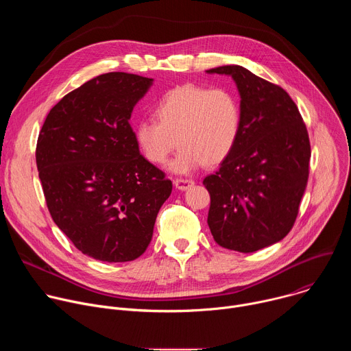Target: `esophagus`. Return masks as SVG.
I'll return each instance as SVG.
<instances>
[{
	"instance_id": "1",
	"label": "esophagus",
	"mask_w": 351,
	"mask_h": 351,
	"mask_svg": "<svg viewBox=\"0 0 351 351\" xmlns=\"http://www.w3.org/2000/svg\"><path fill=\"white\" fill-rule=\"evenodd\" d=\"M173 184H175L176 189H179V190L183 191V190L190 189V187L194 184V182H193L191 179H175Z\"/></svg>"
}]
</instances>
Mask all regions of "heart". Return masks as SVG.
<instances>
[{"label":"heart","instance_id":"b5f03b06","mask_svg":"<svg viewBox=\"0 0 351 351\" xmlns=\"http://www.w3.org/2000/svg\"><path fill=\"white\" fill-rule=\"evenodd\" d=\"M156 117L157 121L136 125L137 147L147 161L160 165L179 144V153L168 168L182 175L202 164L222 162L232 153L241 126L237 98L223 87L178 86L162 95Z\"/></svg>","mask_w":351,"mask_h":351}]
</instances>
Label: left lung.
Returning <instances> with one entry per match:
<instances>
[{
    "instance_id": "left-lung-1",
    "label": "left lung",
    "mask_w": 351,
    "mask_h": 351,
    "mask_svg": "<svg viewBox=\"0 0 351 351\" xmlns=\"http://www.w3.org/2000/svg\"><path fill=\"white\" fill-rule=\"evenodd\" d=\"M207 73L232 76L241 110L232 153L203 182L211 197L207 223L221 247L253 253L280 241L294 225L308 180V132L282 87L240 65Z\"/></svg>"
}]
</instances>
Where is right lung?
I'll list each match as a JSON object with an SVG mask.
<instances>
[{"instance_id": "right-lung-1", "label": "right lung", "mask_w": 351, "mask_h": 351, "mask_svg": "<svg viewBox=\"0 0 351 351\" xmlns=\"http://www.w3.org/2000/svg\"><path fill=\"white\" fill-rule=\"evenodd\" d=\"M153 79L99 75L47 115L36 147L45 203L57 226L94 260L138 258L172 182L141 154L129 123Z\"/></svg>"}]
</instances>
